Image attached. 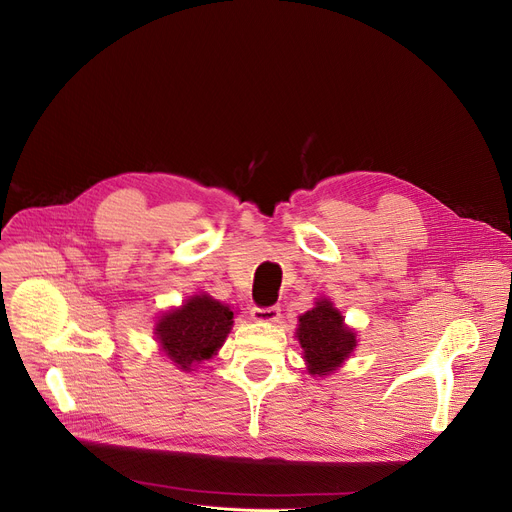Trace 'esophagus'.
Here are the masks:
<instances>
[{
  "label": "esophagus",
  "mask_w": 512,
  "mask_h": 512,
  "mask_svg": "<svg viewBox=\"0 0 512 512\" xmlns=\"http://www.w3.org/2000/svg\"><path fill=\"white\" fill-rule=\"evenodd\" d=\"M252 318L260 324H272L279 322L281 318V307L279 305H270V307H254L252 309Z\"/></svg>",
  "instance_id": "esophagus-1"
}]
</instances>
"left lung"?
<instances>
[{
    "label": "left lung",
    "instance_id": "obj_1",
    "mask_svg": "<svg viewBox=\"0 0 512 512\" xmlns=\"http://www.w3.org/2000/svg\"><path fill=\"white\" fill-rule=\"evenodd\" d=\"M297 340L305 350L311 375H328L357 346L355 332L344 326L342 313L326 299L318 301L316 307L299 318Z\"/></svg>",
    "mask_w": 512,
    "mask_h": 512
}]
</instances>
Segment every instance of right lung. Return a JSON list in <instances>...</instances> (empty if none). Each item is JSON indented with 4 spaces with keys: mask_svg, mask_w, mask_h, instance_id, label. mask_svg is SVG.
Here are the masks:
<instances>
[{
    "mask_svg": "<svg viewBox=\"0 0 512 512\" xmlns=\"http://www.w3.org/2000/svg\"><path fill=\"white\" fill-rule=\"evenodd\" d=\"M233 324V311L209 295H194L155 326L166 355L184 371L211 359L225 342Z\"/></svg>",
    "mask_w": 512,
    "mask_h": 512,
    "instance_id": "1",
    "label": "right lung"
}]
</instances>
